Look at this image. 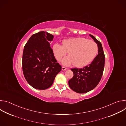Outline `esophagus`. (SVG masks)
I'll return each mask as SVG.
<instances>
[{"label":"esophagus","instance_id":"1","mask_svg":"<svg viewBox=\"0 0 126 126\" xmlns=\"http://www.w3.org/2000/svg\"><path fill=\"white\" fill-rule=\"evenodd\" d=\"M67 69H68L67 68H66V67H62V70L63 71H65V70H67Z\"/></svg>","mask_w":126,"mask_h":126}]
</instances>
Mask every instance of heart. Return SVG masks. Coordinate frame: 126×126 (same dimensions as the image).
Here are the masks:
<instances>
[{
    "mask_svg": "<svg viewBox=\"0 0 126 126\" xmlns=\"http://www.w3.org/2000/svg\"><path fill=\"white\" fill-rule=\"evenodd\" d=\"M62 44L55 43L53 46V53L56 59L60 61L68 52V56L63 60V64H73L77 68L89 64L96 57L98 51L95 42L83 37L65 39L62 41Z\"/></svg>",
    "mask_w": 126,
    "mask_h": 126,
    "instance_id": "heart-1",
    "label": "heart"
}]
</instances>
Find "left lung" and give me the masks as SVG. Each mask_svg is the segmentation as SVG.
<instances>
[{
	"label": "left lung",
	"mask_w": 126,
	"mask_h": 126,
	"mask_svg": "<svg viewBox=\"0 0 126 126\" xmlns=\"http://www.w3.org/2000/svg\"><path fill=\"white\" fill-rule=\"evenodd\" d=\"M97 44L98 54L92 63L83 68L71 70L74 76L68 82L70 88L78 93H85L94 89L100 81L105 65V54L102 44L94 36L89 35Z\"/></svg>",
	"instance_id": "obj_1"
}]
</instances>
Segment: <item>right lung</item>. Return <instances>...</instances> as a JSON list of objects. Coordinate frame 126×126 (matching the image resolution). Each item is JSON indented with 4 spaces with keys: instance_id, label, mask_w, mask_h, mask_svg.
Masks as SVG:
<instances>
[{
    "instance_id": "1",
    "label": "right lung",
    "mask_w": 126,
    "mask_h": 126,
    "mask_svg": "<svg viewBox=\"0 0 126 126\" xmlns=\"http://www.w3.org/2000/svg\"><path fill=\"white\" fill-rule=\"evenodd\" d=\"M53 35L44 31L34 34L24 46L22 56V70L24 77L34 88L45 90L53 84L61 70L50 41Z\"/></svg>"
}]
</instances>
